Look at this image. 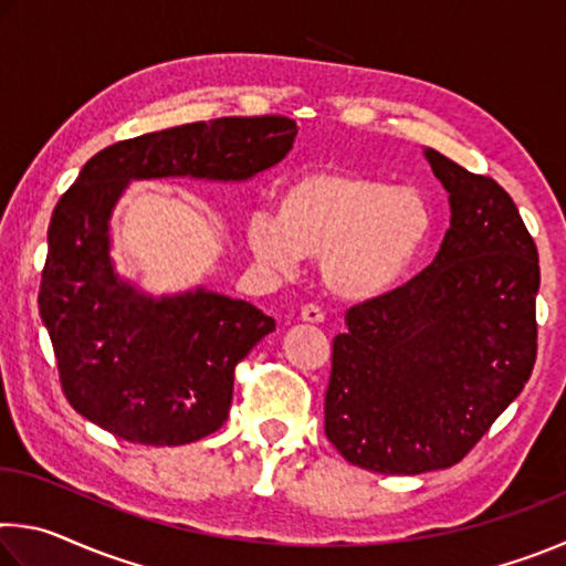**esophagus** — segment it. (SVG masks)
<instances>
[{
    "label": "esophagus",
    "mask_w": 566,
    "mask_h": 566,
    "mask_svg": "<svg viewBox=\"0 0 566 566\" xmlns=\"http://www.w3.org/2000/svg\"><path fill=\"white\" fill-rule=\"evenodd\" d=\"M300 319H302V322H310V324H322V322H324L322 306H317V304H304L302 312H300Z\"/></svg>",
    "instance_id": "34e87169"
}]
</instances>
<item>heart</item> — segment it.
Wrapping results in <instances>:
<instances>
[{"instance_id":"obj_1","label":"heart","mask_w":566,"mask_h":566,"mask_svg":"<svg viewBox=\"0 0 566 566\" xmlns=\"http://www.w3.org/2000/svg\"><path fill=\"white\" fill-rule=\"evenodd\" d=\"M434 209L417 187L344 167H314L276 189V217L249 214L244 239L256 262L292 272L300 256L319 260L327 290L371 300L391 290L424 252Z\"/></svg>"}]
</instances>
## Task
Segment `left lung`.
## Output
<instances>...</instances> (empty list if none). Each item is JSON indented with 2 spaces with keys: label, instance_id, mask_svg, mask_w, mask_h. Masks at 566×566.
I'll use <instances>...</instances> for the list:
<instances>
[{
  "label": "left lung",
  "instance_id": "left-lung-1",
  "mask_svg": "<svg viewBox=\"0 0 566 566\" xmlns=\"http://www.w3.org/2000/svg\"><path fill=\"white\" fill-rule=\"evenodd\" d=\"M449 229L415 280L347 312L332 347L324 432L379 474L447 469L520 397L536 359L539 254L512 197L424 149Z\"/></svg>",
  "mask_w": 566,
  "mask_h": 566
}]
</instances>
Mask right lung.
<instances>
[{
	"label": "right lung",
	"mask_w": 566,
	"mask_h": 566,
	"mask_svg": "<svg viewBox=\"0 0 566 566\" xmlns=\"http://www.w3.org/2000/svg\"><path fill=\"white\" fill-rule=\"evenodd\" d=\"M296 122L222 117L102 149L56 202L46 232L40 314L62 391L84 419L132 444L205 439L229 417L234 367L274 319L232 296H149L114 270L109 219L134 179L244 181L286 157Z\"/></svg>",
	"instance_id": "right-lung-1"
}]
</instances>
